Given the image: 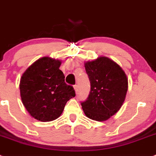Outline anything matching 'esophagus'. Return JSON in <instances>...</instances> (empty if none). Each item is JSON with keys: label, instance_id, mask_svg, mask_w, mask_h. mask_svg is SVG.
Returning <instances> with one entry per match:
<instances>
[{"label": "esophagus", "instance_id": "esophagus-1", "mask_svg": "<svg viewBox=\"0 0 156 156\" xmlns=\"http://www.w3.org/2000/svg\"><path fill=\"white\" fill-rule=\"evenodd\" d=\"M74 90H75V93H78V85H75V86H74Z\"/></svg>", "mask_w": 156, "mask_h": 156}]
</instances>
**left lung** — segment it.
Masks as SVG:
<instances>
[{
    "label": "left lung",
    "instance_id": "obj_1",
    "mask_svg": "<svg viewBox=\"0 0 156 156\" xmlns=\"http://www.w3.org/2000/svg\"><path fill=\"white\" fill-rule=\"evenodd\" d=\"M91 89L89 97L82 103L89 119L103 122L115 115L125 101L128 78L120 66L106 56L85 62Z\"/></svg>",
    "mask_w": 156,
    "mask_h": 156
}]
</instances>
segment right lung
I'll list each match as a JSON object with an SVG mask.
<instances>
[{
  "mask_svg": "<svg viewBox=\"0 0 156 156\" xmlns=\"http://www.w3.org/2000/svg\"><path fill=\"white\" fill-rule=\"evenodd\" d=\"M61 60L44 56L33 63L20 79V97L35 119L50 122L58 119L70 99L75 97L72 86L65 83L59 70Z\"/></svg>",
  "mask_w": 156,
  "mask_h": 156,
  "instance_id": "add662e5",
  "label": "right lung"
}]
</instances>
